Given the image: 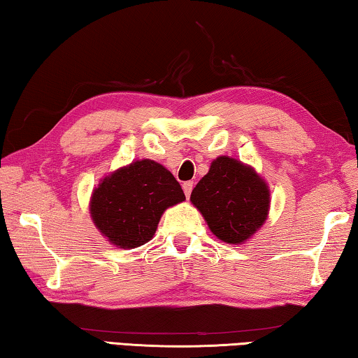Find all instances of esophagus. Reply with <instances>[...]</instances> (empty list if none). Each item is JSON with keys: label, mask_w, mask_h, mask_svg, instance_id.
I'll use <instances>...</instances> for the list:
<instances>
[{"label": "esophagus", "mask_w": 358, "mask_h": 358, "mask_svg": "<svg viewBox=\"0 0 358 358\" xmlns=\"http://www.w3.org/2000/svg\"><path fill=\"white\" fill-rule=\"evenodd\" d=\"M192 187H194L192 181H185V183H183V191H185V196H186L187 199H189V196H191Z\"/></svg>", "instance_id": "esophagus-1"}]
</instances>
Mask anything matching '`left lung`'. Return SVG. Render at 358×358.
I'll list each match as a JSON object with an SVG mask.
<instances>
[{"mask_svg": "<svg viewBox=\"0 0 358 358\" xmlns=\"http://www.w3.org/2000/svg\"><path fill=\"white\" fill-rule=\"evenodd\" d=\"M191 202L217 238L238 245L251 238L265 222L270 189L251 166L220 156L192 189Z\"/></svg>", "mask_w": 358, "mask_h": 358, "instance_id": "1", "label": "left lung"}]
</instances>
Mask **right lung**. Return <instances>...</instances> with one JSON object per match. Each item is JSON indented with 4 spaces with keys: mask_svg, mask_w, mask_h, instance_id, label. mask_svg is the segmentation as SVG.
I'll return each mask as SVG.
<instances>
[{
    "mask_svg": "<svg viewBox=\"0 0 358 358\" xmlns=\"http://www.w3.org/2000/svg\"><path fill=\"white\" fill-rule=\"evenodd\" d=\"M185 201V192L164 166L131 162L107 175L93 191L90 215L112 245L132 250L153 238L164 211Z\"/></svg>",
    "mask_w": 358,
    "mask_h": 358,
    "instance_id": "add662e5",
    "label": "right lung"
}]
</instances>
